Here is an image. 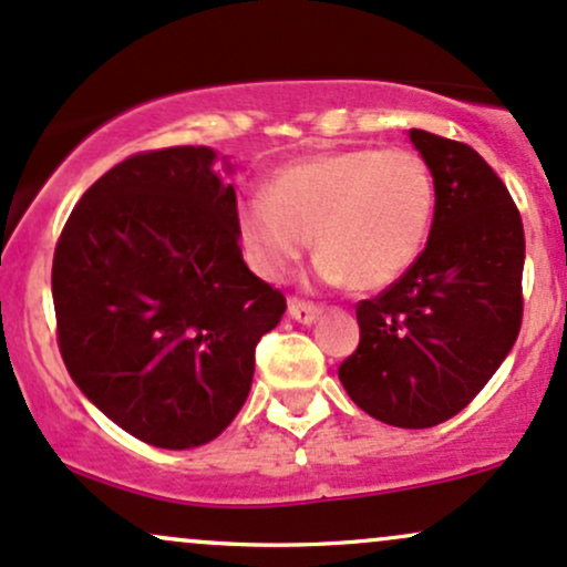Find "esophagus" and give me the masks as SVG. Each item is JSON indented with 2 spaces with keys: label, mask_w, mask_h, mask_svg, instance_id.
Segmentation results:
<instances>
[{
  "label": "esophagus",
  "mask_w": 567,
  "mask_h": 567,
  "mask_svg": "<svg viewBox=\"0 0 567 567\" xmlns=\"http://www.w3.org/2000/svg\"><path fill=\"white\" fill-rule=\"evenodd\" d=\"M321 308L313 306V302H302V300H289V316L300 324H313L319 319Z\"/></svg>",
  "instance_id": "34e87169"
}]
</instances>
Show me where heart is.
<instances>
[{
	"instance_id": "1",
	"label": "heart",
	"mask_w": 567,
	"mask_h": 567,
	"mask_svg": "<svg viewBox=\"0 0 567 567\" xmlns=\"http://www.w3.org/2000/svg\"><path fill=\"white\" fill-rule=\"evenodd\" d=\"M435 181L405 148H346L278 169L267 194L237 208V235L254 270L286 281L316 237V276L373 291L403 278L427 243Z\"/></svg>"
}]
</instances>
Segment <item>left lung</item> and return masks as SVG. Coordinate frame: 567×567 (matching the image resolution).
Wrapping results in <instances>:
<instances>
[{
  "label": "left lung",
  "mask_w": 567,
  "mask_h": 567,
  "mask_svg": "<svg viewBox=\"0 0 567 567\" xmlns=\"http://www.w3.org/2000/svg\"><path fill=\"white\" fill-rule=\"evenodd\" d=\"M408 137L435 181L430 240L403 278L357 306L359 346L338 379L379 422L424 430L471 403L514 349L525 229L471 145L424 130Z\"/></svg>",
  "instance_id": "1"
}]
</instances>
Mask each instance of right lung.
<instances>
[{
	"label": "right lung",
	"mask_w": 567,
	"mask_h": 567,
	"mask_svg": "<svg viewBox=\"0 0 567 567\" xmlns=\"http://www.w3.org/2000/svg\"><path fill=\"white\" fill-rule=\"evenodd\" d=\"M213 162V148L178 145L115 164L72 208L53 254L72 381L159 449L203 446L229 427L259 338L286 310L243 261L235 186Z\"/></svg>",
	"instance_id": "obj_1"
}]
</instances>
